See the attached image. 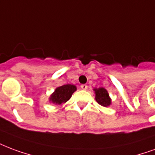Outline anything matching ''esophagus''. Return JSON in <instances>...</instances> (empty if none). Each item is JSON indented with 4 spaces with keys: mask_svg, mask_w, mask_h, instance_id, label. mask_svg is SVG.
<instances>
[{
    "mask_svg": "<svg viewBox=\"0 0 155 155\" xmlns=\"http://www.w3.org/2000/svg\"><path fill=\"white\" fill-rule=\"evenodd\" d=\"M81 88L82 89H83V90H86L87 88H88V86H87L86 84H81Z\"/></svg>",
    "mask_w": 155,
    "mask_h": 155,
    "instance_id": "1",
    "label": "esophagus"
}]
</instances>
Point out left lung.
Listing matches in <instances>:
<instances>
[{"mask_svg":"<svg viewBox=\"0 0 155 155\" xmlns=\"http://www.w3.org/2000/svg\"><path fill=\"white\" fill-rule=\"evenodd\" d=\"M95 94V100L98 102V104L99 105L103 107H108L112 104V99L110 98L109 94L107 92V90L106 89H104L103 87L100 88H94V89Z\"/></svg>","mask_w":155,"mask_h":155,"instance_id":"obj_1","label":"left lung"}]
</instances>
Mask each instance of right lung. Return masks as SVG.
I'll list each match as a JSON object with an SVG mask.
<instances>
[{
    "instance_id": "1",
    "label": "right lung",
    "mask_w": 155,
    "mask_h": 155,
    "mask_svg": "<svg viewBox=\"0 0 155 155\" xmlns=\"http://www.w3.org/2000/svg\"><path fill=\"white\" fill-rule=\"evenodd\" d=\"M76 86L74 84H64L62 86L57 87L49 97V102L56 104L57 106L65 104L71 98L73 93L76 91Z\"/></svg>"
}]
</instances>
